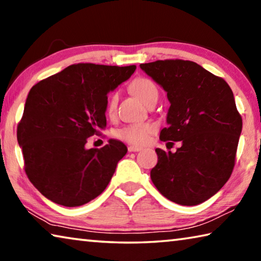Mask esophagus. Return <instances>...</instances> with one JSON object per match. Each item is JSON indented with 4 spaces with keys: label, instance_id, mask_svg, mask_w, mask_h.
<instances>
[{
    "label": "esophagus",
    "instance_id": "1",
    "mask_svg": "<svg viewBox=\"0 0 261 261\" xmlns=\"http://www.w3.org/2000/svg\"><path fill=\"white\" fill-rule=\"evenodd\" d=\"M127 151H129V152H139V151H141V147L129 146V147H127Z\"/></svg>",
    "mask_w": 261,
    "mask_h": 261
}]
</instances>
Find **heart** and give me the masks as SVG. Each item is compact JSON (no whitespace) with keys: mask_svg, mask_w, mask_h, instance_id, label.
<instances>
[{"mask_svg":"<svg viewBox=\"0 0 261 261\" xmlns=\"http://www.w3.org/2000/svg\"><path fill=\"white\" fill-rule=\"evenodd\" d=\"M131 91L138 96V98L145 103L146 101L152 98L154 95H158V87L151 79L139 77L136 78L130 85ZM117 106V94L114 93L109 98L107 112L108 114H114L115 109ZM153 131V126L151 124H146V123H140V124H131L122 127L117 131V137L122 140L126 141V143L135 144V145H141L146 143L148 136Z\"/></svg>","mask_w":261,"mask_h":261,"instance_id":"1","label":"heart"}]
</instances>
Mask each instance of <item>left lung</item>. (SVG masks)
Here are the masks:
<instances>
[{
    "instance_id": "left-lung-1",
    "label": "left lung",
    "mask_w": 261,
    "mask_h": 261,
    "mask_svg": "<svg viewBox=\"0 0 261 261\" xmlns=\"http://www.w3.org/2000/svg\"><path fill=\"white\" fill-rule=\"evenodd\" d=\"M140 69L170 102L160 139L182 143L174 153L155 149L152 182L176 204H201L226 184L235 166L243 123L231 88L191 61H155Z\"/></svg>"
}]
</instances>
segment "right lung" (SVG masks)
<instances>
[{"label": "right lung", "mask_w": 261, "mask_h": 261, "mask_svg": "<svg viewBox=\"0 0 261 261\" xmlns=\"http://www.w3.org/2000/svg\"><path fill=\"white\" fill-rule=\"evenodd\" d=\"M135 70L136 65L78 63L31 88L17 140L26 175L49 200L82 206L107 188L127 148L109 139L102 148L87 149V138L105 130L107 94Z\"/></svg>", "instance_id": "1"}]
</instances>
